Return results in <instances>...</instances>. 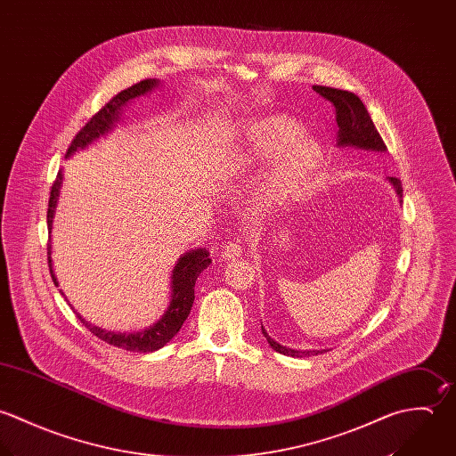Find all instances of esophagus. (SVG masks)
Here are the masks:
<instances>
[{"label":"esophagus","mask_w":456,"mask_h":456,"mask_svg":"<svg viewBox=\"0 0 456 456\" xmlns=\"http://www.w3.org/2000/svg\"><path fill=\"white\" fill-rule=\"evenodd\" d=\"M241 254H243L241 243H240V241H229V243L224 247L222 257H224L225 261H234V259H238Z\"/></svg>","instance_id":"1"}]
</instances>
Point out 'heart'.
<instances>
[{
    "label": "heart",
    "mask_w": 456,
    "mask_h": 456,
    "mask_svg": "<svg viewBox=\"0 0 456 456\" xmlns=\"http://www.w3.org/2000/svg\"><path fill=\"white\" fill-rule=\"evenodd\" d=\"M322 160L321 144L306 137L296 119L274 114L241 126L236 142L225 155L224 169L240 176L272 161L259 186V200L265 206H278L290 200L317 176Z\"/></svg>",
    "instance_id": "heart-1"
}]
</instances>
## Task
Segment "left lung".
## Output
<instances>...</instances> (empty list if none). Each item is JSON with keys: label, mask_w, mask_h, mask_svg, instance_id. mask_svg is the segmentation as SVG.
<instances>
[{"label": "left lung", "mask_w": 456, "mask_h": 456, "mask_svg": "<svg viewBox=\"0 0 456 456\" xmlns=\"http://www.w3.org/2000/svg\"><path fill=\"white\" fill-rule=\"evenodd\" d=\"M314 92L319 93L322 98L331 102V105L335 107L337 125H338V146H354V148H362L366 151H386V144H384L380 134L377 132V128H375V125L358 94L337 90V88H328V86H314ZM389 182L393 183L398 197H402V193H403L402 182L398 178H389ZM263 335L266 337V340L273 351L280 354H285V356H296V358L305 356L306 358V356H317L319 353L322 354V351L287 349V347L276 344L273 338L265 331V328H263Z\"/></svg>", "instance_id": "1"}]
</instances>
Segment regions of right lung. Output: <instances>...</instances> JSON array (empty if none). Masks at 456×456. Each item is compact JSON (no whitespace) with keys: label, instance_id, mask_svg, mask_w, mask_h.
<instances>
[{"label":"right lung","instance_id":"1","mask_svg":"<svg viewBox=\"0 0 456 456\" xmlns=\"http://www.w3.org/2000/svg\"><path fill=\"white\" fill-rule=\"evenodd\" d=\"M159 85L157 79H144L121 93H118L116 96H112L92 119L79 130V134L74 137L72 144L67 150V157H70L72 153H76L77 150L86 148L88 144H92L94 139H98L100 135H103L107 130L112 128V125L119 119V110L123 105H126V102H130L132 98L144 94V93L151 92L155 86ZM60 186H61V173L56 176V180L51 186V197H49V206H47V227L51 231L53 227V216H54V208L58 202V195H60ZM47 256H49V272L53 276V281L56 283V278L51 268V245L47 247ZM211 259H209V252L206 248H199V250H191L188 254H184L180 257L178 265L173 270V296H171V303L167 312L164 314V317L151 328L141 331V333H114V331H105L100 330L96 326H92L90 322H86L81 315V322L92 331L93 335L114 347L125 349V351H132V353H153L159 351L160 347H164L180 330H182L183 322L186 321L191 305H193V287H195V280L209 266Z\"/></svg>","mask_w":456,"mask_h":456}]
</instances>
